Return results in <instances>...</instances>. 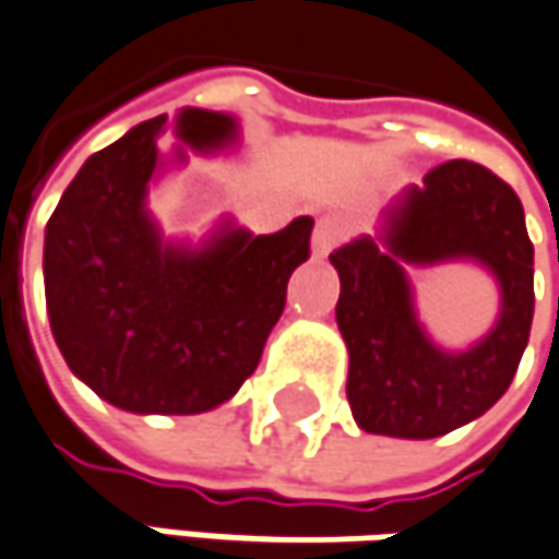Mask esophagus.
<instances>
[{
    "instance_id": "34e87169",
    "label": "esophagus",
    "mask_w": 559,
    "mask_h": 559,
    "mask_svg": "<svg viewBox=\"0 0 559 559\" xmlns=\"http://www.w3.org/2000/svg\"><path fill=\"white\" fill-rule=\"evenodd\" d=\"M347 230H350L347 221L345 217H338V214L319 217V221H316V230H312V255H316V259H325L332 249L345 240Z\"/></svg>"
}]
</instances>
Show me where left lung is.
<instances>
[{
	"instance_id": "left-lung-1",
	"label": "left lung",
	"mask_w": 559,
	"mask_h": 559,
	"mask_svg": "<svg viewBox=\"0 0 559 559\" xmlns=\"http://www.w3.org/2000/svg\"><path fill=\"white\" fill-rule=\"evenodd\" d=\"M468 261L501 294L495 325L468 348L440 346L416 316L411 267ZM338 332L347 345V402L360 430L433 440L493 408L528 345L535 247L519 195L487 167L449 160L405 186L373 234L338 247Z\"/></svg>"
}]
</instances>
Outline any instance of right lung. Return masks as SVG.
Listing matches in <instances>:
<instances>
[{
    "label": "right lung",
    "instance_id": "add662e5",
    "mask_svg": "<svg viewBox=\"0 0 559 559\" xmlns=\"http://www.w3.org/2000/svg\"><path fill=\"white\" fill-rule=\"evenodd\" d=\"M164 131L178 142L159 148ZM240 119L182 107L91 154L44 234V290L69 370L114 408L202 414L237 395L310 255L312 217L252 234L221 214L199 240L167 237L151 189L189 154L240 148Z\"/></svg>",
    "mask_w": 559,
    "mask_h": 559
}]
</instances>
